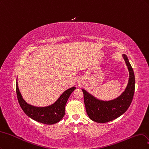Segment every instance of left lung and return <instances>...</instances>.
<instances>
[{
	"mask_svg": "<svg viewBox=\"0 0 149 149\" xmlns=\"http://www.w3.org/2000/svg\"><path fill=\"white\" fill-rule=\"evenodd\" d=\"M129 70V78L124 92L118 98L110 101H102L94 97L84 89V103L86 111L92 121L104 123L116 119L125 113L132 102L135 90V76L126 54H123Z\"/></svg>",
	"mask_w": 149,
	"mask_h": 149,
	"instance_id": "obj_1",
	"label": "left lung"
}]
</instances>
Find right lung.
Returning a JSON list of instances; mask_svg holds the SVG:
<instances>
[{
	"label": "right lung",
	"mask_w": 149,
	"mask_h": 149,
	"mask_svg": "<svg viewBox=\"0 0 149 149\" xmlns=\"http://www.w3.org/2000/svg\"><path fill=\"white\" fill-rule=\"evenodd\" d=\"M72 87L62 93L56 102L49 106L45 107H36L28 104L23 100L16 82V92L18 103L23 111L32 119L45 124H53L58 123L63 118L65 114V107L72 92L75 90Z\"/></svg>",
	"instance_id": "add662e5"
}]
</instances>
